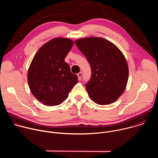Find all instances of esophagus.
<instances>
[{"label":"esophagus","mask_w":158,"mask_h":158,"mask_svg":"<svg viewBox=\"0 0 158 158\" xmlns=\"http://www.w3.org/2000/svg\"><path fill=\"white\" fill-rule=\"evenodd\" d=\"M77 77H78V79L80 81L81 79V77H82V73L80 72L79 73L77 74Z\"/></svg>","instance_id":"1"}]
</instances>
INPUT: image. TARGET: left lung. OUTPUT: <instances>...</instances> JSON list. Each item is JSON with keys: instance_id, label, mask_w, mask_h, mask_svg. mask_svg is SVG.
Segmentation results:
<instances>
[{"instance_id": "obj_1", "label": "left lung", "mask_w": 158, "mask_h": 158, "mask_svg": "<svg viewBox=\"0 0 158 158\" xmlns=\"http://www.w3.org/2000/svg\"><path fill=\"white\" fill-rule=\"evenodd\" d=\"M91 67V79L85 84L89 96L95 103L115 102L125 91L129 76L126 59L111 42L98 37L75 40Z\"/></svg>"}]
</instances>
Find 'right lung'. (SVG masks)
<instances>
[{
    "instance_id": "add662e5",
    "label": "right lung",
    "mask_w": 158,
    "mask_h": 158,
    "mask_svg": "<svg viewBox=\"0 0 158 158\" xmlns=\"http://www.w3.org/2000/svg\"><path fill=\"white\" fill-rule=\"evenodd\" d=\"M74 42L69 38L56 37L49 40L34 56L27 73V81L34 96L43 104H60L78 82L64 61Z\"/></svg>"
}]
</instances>
